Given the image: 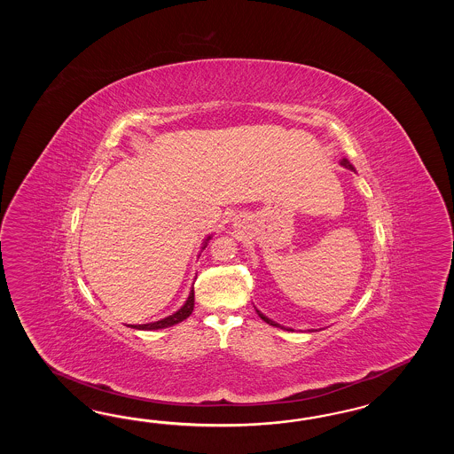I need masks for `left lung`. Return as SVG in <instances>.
Wrapping results in <instances>:
<instances>
[{
	"label": "left lung",
	"instance_id": "obj_1",
	"mask_svg": "<svg viewBox=\"0 0 454 454\" xmlns=\"http://www.w3.org/2000/svg\"><path fill=\"white\" fill-rule=\"evenodd\" d=\"M343 165L349 166V168H351V165H349V163H348V161H346V160H344ZM258 317H262V321H266V323H268V325H271V326H279V325H278V323H275V321H271V319H270V317H264V315H262V313H260V311H258ZM279 328H281V326H279Z\"/></svg>",
	"mask_w": 454,
	"mask_h": 454
}]
</instances>
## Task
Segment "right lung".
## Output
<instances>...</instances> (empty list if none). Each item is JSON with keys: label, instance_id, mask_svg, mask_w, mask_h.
<instances>
[{"label": "right lung", "instance_id": "obj_1", "mask_svg": "<svg viewBox=\"0 0 454 454\" xmlns=\"http://www.w3.org/2000/svg\"><path fill=\"white\" fill-rule=\"evenodd\" d=\"M192 308H194V289H192V293H190L188 300L184 302V306H183L179 311H176L175 315L165 317V319H161V321H156V323H148V325H129V326L135 328V330H163V328H169V326L178 325L183 319H186V317H190L192 313Z\"/></svg>", "mask_w": 454, "mask_h": 454}]
</instances>
